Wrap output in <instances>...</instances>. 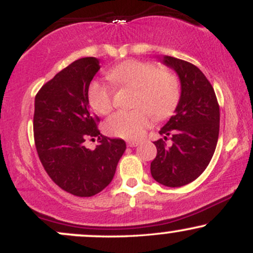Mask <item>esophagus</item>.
<instances>
[{
	"label": "esophagus",
	"instance_id": "obj_1",
	"mask_svg": "<svg viewBox=\"0 0 253 253\" xmlns=\"http://www.w3.org/2000/svg\"><path fill=\"white\" fill-rule=\"evenodd\" d=\"M138 145H139V141H136V140L127 141V146L128 147H135V146H138Z\"/></svg>",
	"mask_w": 253,
	"mask_h": 253
}]
</instances>
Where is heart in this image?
<instances>
[{"instance_id":"heart-1","label":"heart","mask_w":253,"mask_h":253,"mask_svg":"<svg viewBox=\"0 0 253 253\" xmlns=\"http://www.w3.org/2000/svg\"><path fill=\"white\" fill-rule=\"evenodd\" d=\"M108 77L123 88L134 90L130 101L132 110H119L107 119L104 130L109 135L124 139H138L157 120L169 117L181 96L179 81L169 69L143 60H127L108 71ZM114 91L107 84L90 83L88 101L98 114H107L113 108Z\"/></svg>"}]
</instances>
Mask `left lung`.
<instances>
[{
	"label": "left lung",
	"mask_w": 253,
	"mask_h": 253,
	"mask_svg": "<svg viewBox=\"0 0 253 253\" xmlns=\"http://www.w3.org/2000/svg\"><path fill=\"white\" fill-rule=\"evenodd\" d=\"M163 62L177 72L182 91L175 115L159 130L164 139L155 141L151 175L175 188L193 182L210 164L219 138L220 109L213 86L199 68L169 56ZM168 136L171 145L165 143Z\"/></svg>",
	"instance_id": "obj_1"
}]
</instances>
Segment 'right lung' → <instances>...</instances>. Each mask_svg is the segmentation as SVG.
<instances>
[{"mask_svg": "<svg viewBox=\"0 0 253 253\" xmlns=\"http://www.w3.org/2000/svg\"><path fill=\"white\" fill-rule=\"evenodd\" d=\"M100 70L97 58L75 60L46 82L36 95L33 130L43 169L59 188L90 197L112 182L126 150L123 139L100 134V118L89 109L88 88ZM97 136L100 145L86 149L84 141Z\"/></svg>", "mask_w": 253, "mask_h": 253, "instance_id": "1", "label": "right lung"}]
</instances>
